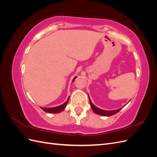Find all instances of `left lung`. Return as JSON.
I'll return each instance as SVG.
<instances>
[{
  "instance_id": "left-lung-1",
  "label": "left lung",
  "mask_w": 157,
  "mask_h": 157,
  "mask_svg": "<svg viewBox=\"0 0 157 157\" xmlns=\"http://www.w3.org/2000/svg\"><path fill=\"white\" fill-rule=\"evenodd\" d=\"M89 98V96H88ZM89 99H90V98H89ZM90 105H91V107H92V109L93 111L95 113L98 114V115H102V116H107V117H109V116H111V115H115V114L117 113L118 112H119L121 109H117V110H114V111H105V110H102V109H99L98 107H96V106H94L92 103L91 102V101H90Z\"/></svg>"
}]
</instances>
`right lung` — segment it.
I'll return each mask as SVG.
<instances>
[{
    "label": "right lung",
    "mask_w": 157,
    "mask_h": 157,
    "mask_svg": "<svg viewBox=\"0 0 157 157\" xmlns=\"http://www.w3.org/2000/svg\"><path fill=\"white\" fill-rule=\"evenodd\" d=\"M76 78H77V77H75L74 78L73 81H74V80ZM69 99H67V101H66L65 103H63V105H61L60 106H58V107H51V108H46V107H40V108L44 111H45L46 113H60L61 111H63L64 110V109L65 108L66 105H67V104L68 103Z\"/></svg>",
    "instance_id": "1"
}]
</instances>
